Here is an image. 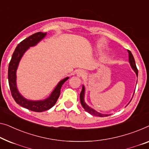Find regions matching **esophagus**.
<instances>
[{
    "label": "esophagus",
    "instance_id": "1",
    "mask_svg": "<svg viewBox=\"0 0 149 149\" xmlns=\"http://www.w3.org/2000/svg\"><path fill=\"white\" fill-rule=\"evenodd\" d=\"M76 75H77V76H78V77H84L86 75V72H84V70H79L77 71Z\"/></svg>",
    "mask_w": 149,
    "mask_h": 149
}]
</instances>
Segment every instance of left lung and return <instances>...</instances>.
<instances>
[{"mask_svg":"<svg viewBox=\"0 0 149 149\" xmlns=\"http://www.w3.org/2000/svg\"><path fill=\"white\" fill-rule=\"evenodd\" d=\"M128 57H129V63L130 64V66H131L132 70L134 71V72L136 73V76L138 77V70H137V68H136V63H135L134 57H133L132 53L130 52L129 50H128ZM84 94H85V87H84V86H82V90H81V92L80 93L79 98H80V102H81L82 107L84 108V110H85L86 112L90 113V114L93 115V116H96L104 117V116H109L110 114H101V113L97 112V111H96L94 109H92V108H90V106L87 105V104H86L85 102V101H84Z\"/></svg>","mask_w":149,"mask_h":149,"instance_id":"1","label":"left lung"}]
</instances>
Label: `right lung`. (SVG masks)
Returning a JSON list of instances; mask_svg holds the SVG:
<instances>
[{"instance_id":"obj_1","label":"right lung","mask_w":149,"mask_h":149,"mask_svg":"<svg viewBox=\"0 0 149 149\" xmlns=\"http://www.w3.org/2000/svg\"><path fill=\"white\" fill-rule=\"evenodd\" d=\"M46 35L47 33L38 32L33 34L27 38L24 39L23 41H22L17 45L13 53L8 70V84H9L11 95L14 98L15 101L22 107L37 112H41L47 110L55 105L59 95H60L62 85L64 84V82L69 79V77H67L59 81L50 96L47 98L43 100H29L22 96L18 90L16 81V72L21 57L30 47L36 45L40 41H41L46 36Z\"/></svg>"}]
</instances>
